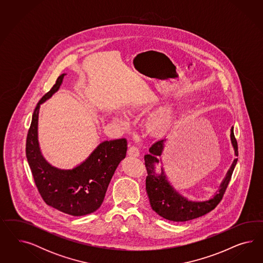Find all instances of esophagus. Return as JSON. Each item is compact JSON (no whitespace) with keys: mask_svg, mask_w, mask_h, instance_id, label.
<instances>
[{"mask_svg":"<svg viewBox=\"0 0 263 263\" xmlns=\"http://www.w3.org/2000/svg\"><path fill=\"white\" fill-rule=\"evenodd\" d=\"M127 153L129 156H133V157H139L140 156V151L136 146H130Z\"/></svg>","mask_w":263,"mask_h":263,"instance_id":"1","label":"esophagus"}]
</instances>
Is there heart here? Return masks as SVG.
<instances>
[{
	"label": "heart",
	"instance_id": "heart-1",
	"mask_svg": "<svg viewBox=\"0 0 263 263\" xmlns=\"http://www.w3.org/2000/svg\"><path fill=\"white\" fill-rule=\"evenodd\" d=\"M125 119V116L121 115V116H118L116 118V120L119 121H122ZM173 121V118L172 116L167 115V114H161V115H156L154 117H152L149 122H148V129L152 133L154 134H160L163 133L167 130V128L170 127V125L172 124Z\"/></svg>",
	"mask_w": 263,
	"mask_h": 263
}]
</instances>
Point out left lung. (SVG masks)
I'll return each mask as SVG.
<instances>
[{
    "label": "left lung",
    "instance_id": "8db88e82",
    "mask_svg": "<svg viewBox=\"0 0 263 263\" xmlns=\"http://www.w3.org/2000/svg\"><path fill=\"white\" fill-rule=\"evenodd\" d=\"M166 141L167 140L165 138L153 143L149 148V153L144 155V164L147 171L145 190L152 210L161 217L174 222H186L205 215L213 210L223 198L237 163V158L233 160L218 191L212 198L206 200H190L175 190L174 186L167 180L163 166L161 167L160 174H157L155 171V166L158 165L159 162L162 163L160 157L164 152ZM231 141L234 154L235 156H238V146L233 133V127L231 129Z\"/></svg>",
    "mask_w": 263,
    "mask_h": 263
}]
</instances>
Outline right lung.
I'll list each match as a JSON object with an SVG mask.
<instances>
[{
  "label": "right lung",
  "instance_id": "add662e5",
  "mask_svg": "<svg viewBox=\"0 0 263 263\" xmlns=\"http://www.w3.org/2000/svg\"><path fill=\"white\" fill-rule=\"evenodd\" d=\"M65 75L64 73L57 79L56 84L34 109L27 137L26 155L43 200L65 214L78 217L90 214L101 206L111 177L126 156L127 141H104L87 159L73 168H59L47 162L39 142L40 105L60 89Z\"/></svg>",
  "mask_w": 263,
  "mask_h": 263
}]
</instances>
